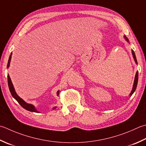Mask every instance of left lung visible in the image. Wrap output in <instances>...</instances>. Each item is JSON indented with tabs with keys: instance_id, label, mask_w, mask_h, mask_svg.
<instances>
[{
	"instance_id": "8db88e82",
	"label": "left lung",
	"mask_w": 146,
	"mask_h": 146,
	"mask_svg": "<svg viewBox=\"0 0 146 146\" xmlns=\"http://www.w3.org/2000/svg\"><path fill=\"white\" fill-rule=\"evenodd\" d=\"M124 38L127 42H129V41H128V39L126 37V36H124ZM132 55H133V58L134 59V61H135L136 64H137V59H136V57H135V52H134V51L133 50H132ZM137 83H138V71H137V73L135 74V80H134V83H133V85L132 92H131V93L130 94V96H132V95L133 94V92L135 91V89L137 88Z\"/></svg>"
}]
</instances>
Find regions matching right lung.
Segmentation results:
<instances>
[{
    "instance_id": "right-lung-1",
    "label": "right lung",
    "mask_w": 146,
    "mask_h": 146,
    "mask_svg": "<svg viewBox=\"0 0 146 146\" xmlns=\"http://www.w3.org/2000/svg\"><path fill=\"white\" fill-rule=\"evenodd\" d=\"M11 56H12V53L11 54V55L9 56V58L8 60V63H7V68L9 67V65H10V62H11ZM7 82H8V86H9V90L11 92V95L13 97V98L15 99L18 102V103L21 106L24 108V109L27 110L28 111H31V112H35V113H38V111L36 110V108H35L33 105L31 104H28L25 101H24L21 98H19V97L18 96V94H16V92H15V90H14V86L13 85V83L11 82V80L10 78V76L9 75H7ZM59 91L58 90V92H57V95H59ZM56 107H54L53 108V110L56 109Z\"/></svg>"
}]
</instances>
